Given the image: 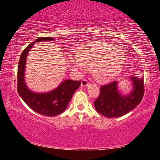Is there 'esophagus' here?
I'll list each match as a JSON object with an SVG mask.
<instances>
[{"label":"esophagus","instance_id":"1","mask_svg":"<svg viewBox=\"0 0 160 160\" xmlns=\"http://www.w3.org/2000/svg\"><path fill=\"white\" fill-rule=\"evenodd\" d=\"M89 85V82L87 80H82V82H81V86L83 87V88H85V87L88 86Z\"/></svg>","mask_w":160,"mask_h":160}]
</instances>
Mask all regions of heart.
<instances>
[{
  "label": "heart",
  "instance_id": "1",
  "mask_svg": "<svg viewBox=\"0 0 160 160\" xmlns=\"http://www.w3.org/2000/svg\"><path fill=\"white\" fill-rule=\"evenodd\" d=\"M125 62L121 48L104 42H97L80 48L75 56L67 58V63L74 74L80 75L91 68L93 77L100 82H107L117 76Z\"/></svg>",
  "mask_w": 160,
  "mask_h": 160
}]
</instances>
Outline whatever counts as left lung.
<instances>
[{"mask_svg":"<svg viewBox=\"0 0 160 160\" xmlns=\"http://www.w3.org/2000/svg\"><path fill=\"white\" fill-rule=\"evenodd\" d=\"M131 83V90L124 94L118 89V81L101 86L100 94L94 102L97 112L108 118L120 117L134 109L142 99L144 94L143 78H127Z\"/></svg>","mask_w":160,"mask_h":160,"instance_id":"1","label":"left lung"}]
</instances>
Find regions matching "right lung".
I'll list each match as a JSON object with an SVG mask.
<instances>
[{"mask_svg": "<svg viewBox=\"0 0 160 160\" xmlns=\"http://www.w3.org/2000/svg\"><path fill=\"white\" fill-rule=\"evenodd\" d=\"M52 37H39L32 42L21 54L18 69V92L28 106L35 112L47 116H55L66 109L72 95L81 85L80 81L65 80L53 90L37 92L29 89L25 82L26 62L28 53L35 43L54 41Z\"/></svg>", "mask_w": 160, "mask_h": 160, "instance_id": "add662e5", "label": "right lung"}]
</instances>
